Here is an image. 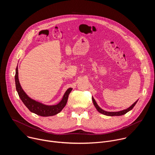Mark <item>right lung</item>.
<instances>
[{
    "label": "right lung",
    "instance_id": "obj_1",
    "mask_svg": "<svg viewBox=\"0 0 155 155\" xmlns=\"http://www.w3.org/2000/svg\"><path fill=\"white\" fill-rule=\"evenodd\" d=\"M15 71L16 72L15 75V84L16 90L18 92V96L20 98L22 104H23V105L31 113H34L42 117H50L56 115L58 114H59L65 107L66 104H67L68 96L72 90H69L67 92V93L64 96L62 102L59 105L51 107H46L43 105L36 104L35 102H31L28 98L26 97L23 91H22L19 84L18 78V65H16Z\"/></svg>",
    "mask_w": 155,
    "mask_h": 155
}]
</instances>
